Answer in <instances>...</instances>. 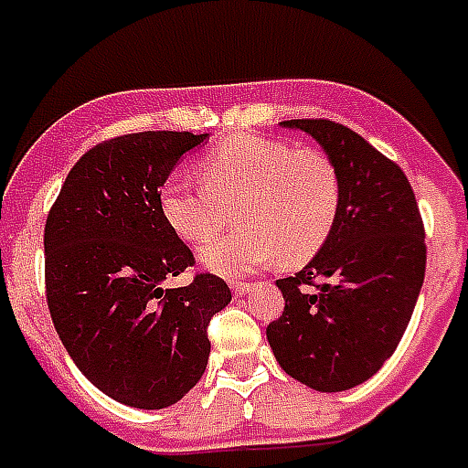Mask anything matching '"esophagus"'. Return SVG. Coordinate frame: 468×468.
I'll list each match as a JSON object with an SVG mask.
<instances>
[{"instance_id":"obj_1","label":"esophagus","mask_w":468,"mask_h":468,"mask_svg":"<svg viewBox=\"0 0 468 468\" xmlns=\"http://www.w3.org/2000/svg\"><path fill=\"white\" fill-rule=\"evenodd\" d=\"M230 289H233L235 296H245V293L252 292V284H248V282H238V279H235V282H230Z\"/></svg>"}]
</instances>
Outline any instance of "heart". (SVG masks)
<instances>
[{"label":"heart","instance_id":"obj_1","mask_svg":"<svg viewBox=\"0 0 468 468\" xmlns=\"http://www.w3.org/2000/svg\"><path fill=\"white\" fill-rule=\"evenodd\" d=\"M201 182L169 176L160 189L162 218L189 245H203L232 211L248 227L201 250L208 270L233 277L282 260L299 267L330 240L342 208L335 162L311 148L264 135H233L198 162Z\"/></svg>","mask_w":468,"mask_h":468}]
</instances>
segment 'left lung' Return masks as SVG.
I'll return each instance as SVG.
<instances>
[{
	"instance_id": "1",
	"label": "left lung",
	"mask_w": 468,
	"mask_h": 468,
	"mask_svg": "<svg viewBox=\"0 0 468 468\" xmlns=\"http://www.w3.org/2000/svg\"><path fill=\"white\" fill-rule=\"evenodd\" d=\"M342 179L330 240L293 277L277 279L284 313L267 327L279 367L315 391L374 377L406 333L425 279V228L403 169L362 135L327 119H293Z\"/></svg>"
}]
</instances>
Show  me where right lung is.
Instances as JSON below:
<instances>
[{
  "mask_svg": "<svg viewBox=\"0 0 468 468\" xmlns=\"http://www.w3.org/2000/svg\"><path fill=\"white\" fill-rule=\"evenodd\" d=\"M208 133L145 131L87 150L48 213L46 299L77 369L119 403L160 410L204 377L206 327L230 303L220 277L197 274L160 211L169 172Z\"/></svg>",
  "mask_w": 468,
  "mask_h": 468,
  "instance_id": "add662e5",
  "label": "right lung"
}]
</instances>
